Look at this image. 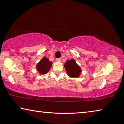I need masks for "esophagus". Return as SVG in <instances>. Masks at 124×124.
<instances>
[{
    "label": "esophagus",
    "instance_id": "esophagus-1",
    "mask_svg": "<svg viewBox=\"0 0 124 124\" xmlns=\"http://www.w3.org/2000/svg\"><path fill=\"white\" fill-rule=\"evenodd\" d=\"M56 61H57V62H61V58H57Z\"/></svg>",
    "mask_w": 124,
    "mask_h": 124
}]
</instances>
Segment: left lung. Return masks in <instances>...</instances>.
I'll return each instance as SVG.
<instances>
[{
	"label": "left lung",
	"mask_w": 124,
	"mask_h": 124,
	"mask_svg": "<svg viewBox=\"0 0 124 124\" xmlns=\"http://www.w3.org/2000/svg\"><path fill=\"white\" fill-rule=\"evenodd\" d=\"M65 70L69 77L72 78H78L80 75L81 70L79 66L73 59L67 61L64 65Z\"/></svg>",
	"instance_id": "8db88e82"
}]
</instances>
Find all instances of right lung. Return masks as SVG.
Wrapping results in <instances>:
<instances>
[{"mask_svg": "<svg viewBox=\"0 0 124 124\" xmlns=\"http://www.w3.org/2000/svg\"><path fill=\"white\" fill-rule=\"evenodd\" d=\"M52 63L50 62L49 60L46 57H44L37 64V70L40 74L44 75L50 70L52 66Z\"/></svg>", "mask_w": 124, "mask_h": 124, "instance_id": "add662e5", "label": "right lung"}]
</instances>
